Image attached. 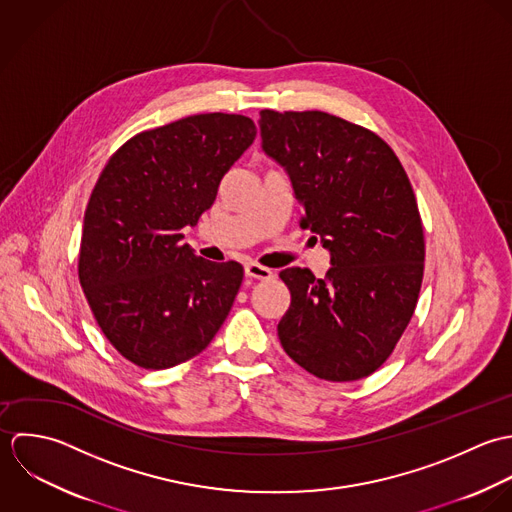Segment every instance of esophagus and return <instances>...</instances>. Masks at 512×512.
<instances>
[{
	"label": "esophagus",
	"mask_w": 512,
	"mask_h": 512,
	"mask_svg": "<svg viewBox=\"0 0 512 512\" xmlns=\"http://www.w3.org/2000/svg\"><path fill=\"white\" fill-rule=\"evenodd\" d=\"M245 275L251 279H259V281H269L273 277V271L259 265V263H247L245 265Z\"/></svg>",
	"instance_id": "obj_1"
}]
</instances>
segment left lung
Masks as SVG:
<instances>
[{"mask_svg":"<svg viewBox=\"0 0 512 512\" xmlns=\"http://www.w3.org/2000/svg\"><path fill=\"white\" fill-rule=\"evenodd\" d=\"M261 140L281 164L320 235L330 269L279 273L291 307L277 332L285 352L328 382L376 372L394 352L417 305L423 227L408 174L372 130L320 110H261Z\"/></svg>","mask_w":512,"mask_h":512,"instance_id":"8db88e82","label":"left lung"}]
</instances>
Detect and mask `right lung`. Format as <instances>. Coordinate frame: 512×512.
Wrapping results in <instances>:
<instances>
[{
  "mask_svg": "<svg viewBox=\"0 0 512 512\" xmlns=\"http://www.w3.org/2000/svg\"><path fill=\"white\" fill-rule=\"evenodd\" d=\"M243 114H194L144 130L104 166L85 211L79 281L104 336L132 364L164 370L198 356L243 281L182 243L253 144Z\"/></svg>",
  "mask_w": 512,
  "mask_h": 512,
  "instance_id": "obj_1",
  "label": "right lung"
}]
</instances>
